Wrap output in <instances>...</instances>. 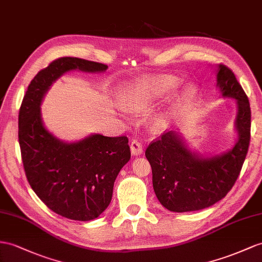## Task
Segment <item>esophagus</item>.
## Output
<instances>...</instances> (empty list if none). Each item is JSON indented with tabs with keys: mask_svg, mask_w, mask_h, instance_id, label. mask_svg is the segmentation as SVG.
Listing matches in <instances>:
<instances>
[{
	"mask_svg": "<svg viewBox=\"0 0 262 262\" xmlns=\"http://www.w3.org/2000/svg\"><path fill=\"white\" fill-rule=\"evenodd\" d=\"M130 151H132V155H134V156H138V155H142V154H143V146H142V144H140V142H138L137 139L132 140Z\"/></svg>",
	"mask_w": 262,
	"mask_h": 262,
	"instance_id": "34e87169",
	"label": "esophagus"
}]
</instances>
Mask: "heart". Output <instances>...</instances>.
<instances>
[{
  "mask_svg": "<svg viewBox=\"0 0 262 262\" xmlns=\"http://www.w3.org/2000/svg\"><path fill=\"white\" fill-rule=\"evenodd\" d=\"M180 78L176 76L165 75L154 78L139 79L125 85L119 93V100L125 111L143 113L148 111L159 98L169 95L175 92L180 85ZM195 91L192 85L186 86L185 95L189 96ZM166 126L164 116L158 115L150 122L152 132H160Z\"/></svg>",
  "mask_w": 262,
  "mask_h": 262,
  "instance_id": "1",
  "label": "heart"
}]
</instances>
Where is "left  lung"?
<instances>
[{
	"instance_id": "left-lung-1",
	"label": "left lung",
	"mask_w": 262,
	"mask_h": 262,
	"mask_svg": "<svg viewBox=\"0 0 262 262\" xmlns=\"http://www.w3.org/2000/svg\"><path fill=\"white\" fill-rule=\"evenodd\" d=\"M223 97L234 98L237 143L219 155L203 156L188 148L178 132L164 133L145 151L151 166L152 187L159 203L173 212L201 210L223 199L236 183L250 142L251 111L243 87L226 65L217 67Z\"/></svg>"
}]
</instances>
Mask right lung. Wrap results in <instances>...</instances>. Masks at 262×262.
Returning a JSON list of instances; mask_svg holds the SVG:
<instances>
[{
    "label": "right lung",
    "mask_w": 262,
    "mask_h": 262,
    "mask_svg": "<svg viewBox=\"0 0 262 262\" xmlns=\"http://www.w3.org/2000/svg\"><path fill=\"white\" fill-rule=\"evenodd\" d=\"M107 69L77 57L57 58L32 79L18 113V143L30 186L51 210L72 220H93L108 207L118 172L130 159L128 138L92 134L63 142L45 128L41 104L65 73Z\"/></svg>",
    "instance_id": "obj_1"
}]
</instances>
